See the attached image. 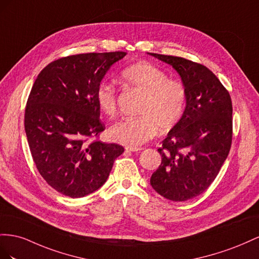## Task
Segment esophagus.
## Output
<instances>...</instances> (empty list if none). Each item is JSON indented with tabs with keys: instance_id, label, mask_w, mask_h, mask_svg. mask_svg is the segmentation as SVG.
Returning a JSON list of instances; mask_svg holds the SVG:
<instances>
[{
	"instance_id": "1",
	"label": "esophagus",
	"mask_w": 259,
	"mask_h": 259,
	"mask_svg": "<svg viewBox=\"0 0 259 259\" xmlns=\"http://www.w3.org/2000/svg\"><path fill=\"white\" fill-rule=\"evenodd\" d=\"M142 150H143L142 147H129V146L125 147V151H129V152H139Z\"/></svg>"
}]
</instances>
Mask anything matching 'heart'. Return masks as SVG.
Listing matches in <instances>:
<instances>
[{
  "instance_id": "heart-1",
  "label": "heart",
  "mask_w": 259,
  "mask_h": 259,
  "mask_svg": "<svg viewBox=\"0 0 259 259\" xmlns=\"http://www.w3.org/2000/svg\"><path fill=\"white\" fill-rule=\"evenodd\" d=\"M125 88L142 94L136 118L113 124L109 138L129 147H138L152 139L159 128L168 131L180 121L187 106V90L177 80L150 63H137L121 72ZM99 108L108 117L117 114V92L112 83L102 82L95 92Z\"/></svg>"
}]
</instances>
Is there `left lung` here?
<instances>
[{"label": "left lung", "instance_id": "left-lung-1", "mask_svg": "<svg viewBox=\"0 0 259 259\" xmlns=\"http://www.w3.org/2000/svg\"><path fill=\"white\" fill-rule=\"evenodd\" d=\"M150 54L171 65L187 90L186 110L161 142V162L151 177V186L170 201H188L208 189L230 152L231 98L206 66L182 57Z\"/></svg>", "mask_w": 259, "mask_h": 259}]
</instances>
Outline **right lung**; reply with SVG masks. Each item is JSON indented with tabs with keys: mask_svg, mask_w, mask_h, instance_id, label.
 I'll return each instance as SVG.
<instances>
[{
	"mask_svg": "<svg viewBox=\"0 0 259 259\" xmlns=\"http://www.w3.org/2000/svg\"><path fill=\"white\" fill-rule=\"evenodd\" d=\"M125 52L69 55L50 63L36 77L25 109V130L36 169L50 187L82 197L107 180L124 151L103 143L95 92L110 66Z\"/></svg>",
	"mask_w": 259,
	"mask_h": 259,
	"instance_id": "obj_1",
	"label": "right lung"
}]
</instances>
